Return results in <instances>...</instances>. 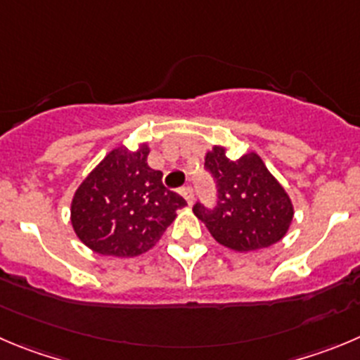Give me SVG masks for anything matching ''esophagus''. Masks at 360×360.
Instances as JSON below:
<instances>
[{"mask_svg":"<svg viewBox=\"0 0 360 360\" xmlns=\"http://www.w3.org/2000/svg\"><path fill=\"white\" fill-rule=\"evenodd\" d=\"M179 193L184 197V200H186V202L191 206V202H193V188H191L190 184H186V186L181 188Z\"/></svg>","mask_w":360,"mask_h":360,"instance_id":"obj_1","label":"esophagus"}]
</instances>
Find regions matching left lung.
Wrapping results in <instances>:
<instances>
[{
    "instance_id": "1",
    "label": "left lung",
    "mask_w": 360,
    "mask_h": 360,
    "mask_svg": "<svg viewBox=\"0 0 360 360\" xmlns=\"http://www.w3.org/2000/svg\"><path fill=\"white\" fill-rule=\"evenodd\" d=\"M204 169L217 184V200L213 206L195 202L193 213L218 243L247 252L282 240L293 220V206L257 154L229 160L226 149L213 147Z\"/></svg>"
}]
</instances>
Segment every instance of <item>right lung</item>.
Masks as SVG:
<instances>
[{
    "label": "right lung",
    "instance_id": "right-lung-1",
    "mask_svg": "<svg viewBox=\"0 0 360 360\" xmlns=\"http://www.w3.org/2000/svg\"><path fill=\"white\" fill-rule=\"evenodd\" d=\"M149 147L113 149L79 184L70 221L79 240L103 256L133 257L154 247L186 200L165 188L147 165Z\"/></svg>",
    "mask_w": 360,
    "mask_h": 360
}]
</instances>
